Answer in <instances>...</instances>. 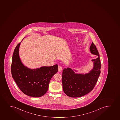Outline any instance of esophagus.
Masks as SVG:
<instances>
[{
  "label": "esophagus",
  "mask_w": 120,
  "mask_h": 120,
  "mask_svg": "<svg viewBox=\"0 0 120 120\" xmlns=\"http://www.w3.org/2000/svg\"><path fill=\"white\" fill-rule=\"evenodd\" d=\"M62 68L61 66H58V71L61 72L62 71Z\"/></svg>",
  "instance_id": "1"
}]
</instances>
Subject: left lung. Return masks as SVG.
<instances>
[{"instance_id": "8db88e82", "label": "left lung", "mask_w": 120, "mask_h": 120, "mask_svg": "<svg viewBox=\"0 0 120 120\" xmlns=\"http://www.w3.org/2000/svg\"><path fill=\"white\" fill-rule=\"evenodd\" d=\"M91 53L98 57L92 60L94 67L88 73H75L70 68H64L62 72V87L64 93L69 97H78L88 94L94 88L101 73L99 54L94 43L90 47ZM76 71V70H75Z\"/></svg>"}]
</instances>
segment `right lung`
Returning a JSON list of instances; mask_svg holds the SVG:
<instances>
[{"label": "right lung", "instance_id": "obj_1", "mask_svg": "<svg viewBox=\"0 0 120 120\" xmlns=\"http://www.w3.org/2000/svg\"><path fill=\"white\" fill-rule=\"evenodd\" d=\"M20 43L15 47L12 56L11 71L12 77L25 94L32 97H41L47 93L50 79L58 72V65L42 67L31 69L20 60L19 51Z\"/></svg>", "mask_w": 120, "mask_h": 120}]
</instances>
